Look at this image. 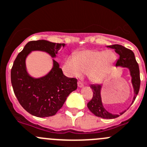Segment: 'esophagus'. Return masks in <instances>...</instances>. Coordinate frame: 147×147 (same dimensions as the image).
I'll list each match as a JSON object with an SVG mask.
<instances>
[{"mask_svg": "<svg viewBox=\"0 0 147 147\" xmlns=\"http://www.w3.org/2000/svg\"><path fill=\"white\" fill-rule=\"evenodd\" d=\"M77 84H78V86H79V87H83L84 86V84L82 83V82H78V83H77Z\"/></svg>", "mask_w": 147, "mask_h": 147, "instance_id": "1", "label": "esophagus"}]
</instances>
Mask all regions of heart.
Wrapping results in <instances>:
<instances>
[{
	"mask_svg": "<svg viewBox=\"0 0 147 147\" xmlns=\"http://www.w3.org/2000/svg\"><path fill=\"white\" fill-rule=\"evenodd\" d=\"M115 58L111 51L83 50L77 53L76 56L67 57L63 69L65 74L71 77H79L86 73L89 80L99 83L109 74Z\"/></svg>",
	"mask_w": 147,
	"mask_h": 147,
	"instance_id": "obj_1",
	"label": "heart"
}]
</instances>
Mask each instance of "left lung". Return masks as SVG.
<instances>
[{
    "instance_id": "left-lung-1",
    "label": "left lung",
    "mask_w": 147,
    "mask_h": 147,
    "mask_svg": "<svg viewBox=\"0 0 147 147\" xmlns=\"http://www.w3.org/2000/svg\"><path fill=\"white\" fill-rule=\"evenodd\" d=\"M109 47L114 49L116 53L119 55V58L117 61L115 65H121L123 67L128 68L131 73V76L132 78V84L134 89V97L133 102L136 100L138 93L140 89V73H139V64L136 62L135 55L132 50L121 45H110ZM93 92V97L92 100L87 103V107L89 110L93 113L94 115L106 119H113V118H118V115L112 114L109 113L105 109L102 103L101 96H100V89L101 85L100 84H92L90 86ZM124 112L120 113V115L123 114Z\"/></svg>"
}]
</instances>
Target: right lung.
<instances>
[{"instance_id":"obj_1","label":"right lung","mask_w":147,"mask_h":147,"mask_svg":"<svg viewBox=\"0 0 147 147\" xmlns=\"http://www.w3.org/2000/svg\"><path fill=\"white\" fill-rule=\"evenodd\" d=\"M64 45L63 43L44 40L30 41L13 62L11 71L13 92L22 107L32 115L45 118L56 114L68 96L76 89L77 79L66 77L55 61L48 74L40 79H34L26 71V56L31 51L42 50L54 58Z\"/></svg>"}]
</instances>
